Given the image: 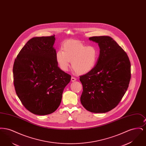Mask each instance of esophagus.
I'll list each match as a JSON object with an SVG mask.
<instances>
[{"label":"esophagus","instance_id":"1","mask_svg":"<svg viewBox=\"0 0 146 146\" xmlns=\"http://www.w3.org/2000/svg\"><path fill=\"white\" fill-rule=\"evenodd\" d=\"M76 79L75 77L72 76V78H71V81H72V82H74V81H76Z\"/></svg>","mask_w":146,"mask_h":146}]
</instances>
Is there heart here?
Returning a JSON list of instances; mask_svg holds the SVG:
<instances>
[{"label":"heart","mask_w":146,"mask_h":146,"mask_svg":"<svg viewBox=\"0 0 146 146\" xmlns=\"http://www.w3.org/2000/svg\"><path fill=\"white\" fill-rule=\"evenodd\" d=\"M100 55L95 46H86L82 42L70 40L65 42L62 51L57 52L56 58L60 68L67 70L71 61L72 68L78 74H84L95 67Z\"/></svg>","instance_id":"1"}]
</instances>
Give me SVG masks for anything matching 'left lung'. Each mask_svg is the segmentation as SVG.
<instances>
[{
	"mask_svg": "<svg viewBox=\"0 0 146 146\" xmlns=\"http://www.w3.org/2000/svg\"><path fill=\"white\" fill-rule=\"evenodd\" d=\"M98 43L100 55L94 69L80 76L83 91L80 102L88 111L103 113L110 111L120 102L131 79L128 56L113 38L92 36Z\"/></svg>",
	"mask_w": 146,
	"mask_h": 146,
	"instance_id": "8db88e82",
	"label": "left lung"
}]
</instances>
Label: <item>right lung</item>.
<instances>
[{"label":"right lung","instance_id":"add662e5","mask_svg":"<svg viewBox=\"0 0 146 146\" xmlns=\"http://www.w3.org/2000/svg\"><path fill=\"white\" fill-rule=\"evenodd\" d=\"M55 35L34 37L22 48L13 66L16 94L25 107L40 115L55 111L71 79L58 66Z\"/></svg>","mask_w":146,"mask_h":146}]
</instances>
